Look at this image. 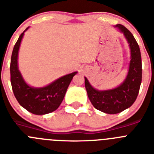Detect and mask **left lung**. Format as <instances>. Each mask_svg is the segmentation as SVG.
<instances>
[{
  "instance_id": "1",
  "label": "left lung",
  "mask_w": 154,
  "mask_h": 154,
  "mask_svg": "<svg viewBox=\"0 0 154 154\" xmlns=\"http://www.w3.org/2000/svg\"><path fill=\"white\" fill-rule=\"evenodd\" d=\"M115 28L123 34L130 50L129 70L124 81L111 89H95L85 77V89L89 99L96 109L108 114H116L130 108L137 99L142 81V61L140 50L133 35L122 24Z\"/></svg>"
}]
</instances>
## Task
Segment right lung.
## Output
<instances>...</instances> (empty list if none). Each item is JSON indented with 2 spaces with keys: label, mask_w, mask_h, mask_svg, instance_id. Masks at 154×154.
I'll return each mask as SVG.
<instances>
[{
  "label": "right lung",
  "mask_w": 154,
  "mask_h": 154,
  "mask_svg": "<svg viewBox=\"0 0 154 154\" xmlns=\"http://www.w3.org/2000/svg\"><path fill=\"white\" fill-rule=\"evenodd\" d=\"M17 39L11 59V82L14 96L19 104L35 115H45L54 112L59 107L71 81L78 72L57 79L43 87H33L27 83L18 68V51L24 32Z\"/></svg>",
  "instance_id": "right-lung-1"
}]
</instances>
